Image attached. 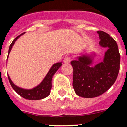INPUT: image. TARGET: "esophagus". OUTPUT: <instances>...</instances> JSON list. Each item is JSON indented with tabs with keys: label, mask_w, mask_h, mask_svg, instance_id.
<instances>
[{
	"label": "esophagus",
	"mask_w": 127,
	"mask_h": 127,
	"mask_svg": "<svg viewBox=\"0 0 127 127\" xmlns=\"http://www.w3.org/2000/svg\"><path fill=\"white\" fill-rule=\"evenodd\" d=\"M71 61V57H65L64 59V62L65 63H69Z\"/></svg>",
	"instance_id": "1"
}]
</instances>
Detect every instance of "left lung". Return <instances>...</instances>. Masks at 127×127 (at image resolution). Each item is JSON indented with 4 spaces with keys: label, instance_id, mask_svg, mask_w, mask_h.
Wrapping results in <instances>:
<instances>
[{
    "label": "left lung",
    "instance_id": "obj_1",
    "mask_svg": "<svg viewBox=\"0 0 127 127\" xmlns=\"http://www.w3.org/2000/svg\"><path fill=\"white\" fill-rule=\"evenodd\" d=\"M99 44L107 48L103 61L92 65L94 55H83L71 61L73 87L77 95L85 98L99 96L116 81L120 71V55L116 40L103 31H97Z\"/></svg>",
    "mask_w": 127,
    "mask_h": 127
}]
</instances>
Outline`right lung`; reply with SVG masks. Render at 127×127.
<instances>
[{
  "mask_svg": "<svg viewBox=\"0 0 127 127\" xmlns=\"http://www.w3.org/2000/svg\"><path fill=\"white\" fill-rule=\"evenodd\" d=\"M24 33L17 37L14 40H13V42L9 46V51H8V55L10 53L12 48L13 46L15 44V41L19 39V37H21L22 35H23ZM8 57V56H7ZM62 65V63H57L54 64L53 66L51 67V68L50 69L49 72L46 74L45 77L42 80V81L39 84V85H37V87H34V88H32V89H24V88H20V87H17V85H15L11 80L10 77H9V75H8V79L10 83V85L12 87V88L14 89L15 91L21 97H22L24 99L28 100H40L50 95V90L52 88V77L54 76V75L55 73V72H57L61 66Z\"/></svg>",
  "mask_w": 127,
  "mask_h": 127,
  "instance_id": "obj_1",
  "label": "right lung"
}]
</instances>
